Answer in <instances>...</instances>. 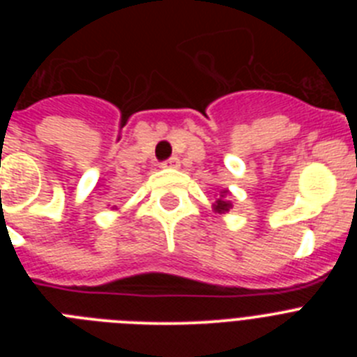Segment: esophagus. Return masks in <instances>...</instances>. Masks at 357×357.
<instances>
[{
    "label": "esophagus",
    "mask_w": 357,
    "mask_h": 357,
    "mask_svg": "<svg viewBox=\"0 0 357 357\" xmlns=\"http://www.w3.org/2000/svg\"><path fill=\"white\" fill-rule=\"evenodd\" d=\"M178 166H181V159L178 157H172V159L162 162V168H178Z\"/></svg>",
    "instance_id": "esophagus-1"
}]
</instances>
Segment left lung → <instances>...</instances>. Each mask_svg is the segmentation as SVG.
<instances>
[{
    "label": "left lung",
    "mask_w": 357,
    "mask_h": 357,
    "mask_svg": "<svg viewBox=\"0 0 357 357\" xmlns=\"http://www.w3.org/2000/svg\"><path fill=\"white\" fill-rule=\"evenodd\" d=\"M227 195H230L227 189H223V191H220V198L216 200V204L213 206V211L218 214H225L229 213L230 209H232V204H230V200H227Z\"/></svg>",
    "instance_id": "8db88e82"
}]
</instances>
